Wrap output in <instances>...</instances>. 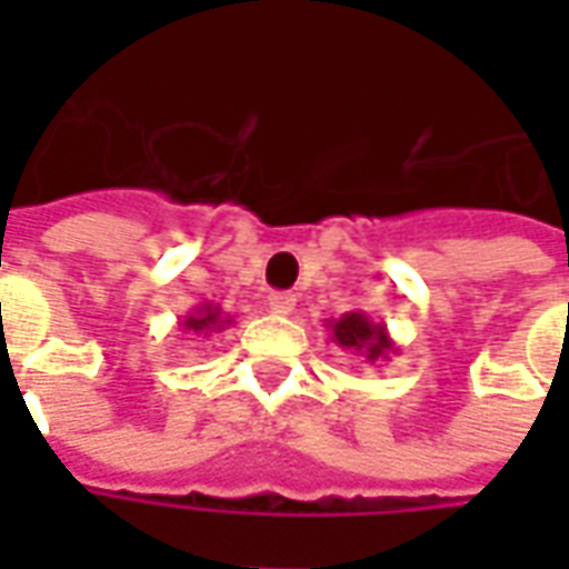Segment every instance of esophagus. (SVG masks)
<instances>
[{"label": "esophagus", "mask_w": 569, "mask_h": 569, "mask_svg": "<svg viewBox=\"0 0 569 569\" xmlns=\"http://www.w3.org/2000/svg\"><path fill=\"white\" fill-rule=\"evenodd\" d=\"M268 308H271V313H277V317H289V313L296 310V296H292V292H271V296H268Z\"/></svg>", "instance_id": "obj_1"}]
</instances>
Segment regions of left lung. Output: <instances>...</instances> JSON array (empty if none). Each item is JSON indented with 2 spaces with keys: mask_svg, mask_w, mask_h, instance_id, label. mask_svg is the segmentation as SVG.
Wrapping results in <instances>:
<instances>
[{
  "mask_svg": "<svg viewBox=\"0 0 569 569\" xmlns=\"http://www.w3.org/2000/svg\"><path fill=\"white\" fill-rule=\"evenodd\" d=\"M326 329H329V338L341 350L357 353V357H362L371 366L396 353V345L390 332H387V326L383 322H371L362 310H350V313L338 317V320H329Z\"/></svg>",
  "mask_w": 569,
  "mask_h": 569,
  "instance_id": "obj_1",
  "label": "left lung"
}]
</instances>
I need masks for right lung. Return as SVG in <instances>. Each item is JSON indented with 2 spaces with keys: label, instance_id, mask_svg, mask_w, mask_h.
Segmentation results:
<instances>
[{
  "label": "right lung",
  "instance_id": "1",
  "mask_svg": "<svg viewBox=\"0 0 569 569\" xmlns=\"http://www.w3.org/2000/svg\"><path fill=\"white\" fill-rule=\"evenodd\" d=\"M231 322L234 320H231L228 313H222V308H216V305H198V308L191 310L179 326H182L188 335H203V338H207V335L228 329Z\"/></svg>",
  "mask_w": 569,
  "mask_h": 569
}]
</instances>
